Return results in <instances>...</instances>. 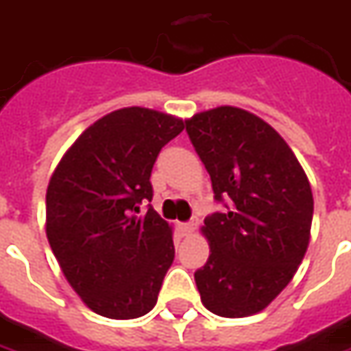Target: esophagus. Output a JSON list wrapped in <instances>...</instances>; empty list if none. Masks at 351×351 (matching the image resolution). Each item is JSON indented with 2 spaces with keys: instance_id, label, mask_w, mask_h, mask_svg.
<instances>
[{
  "instance_id": "1",
  "label": "esophagus",
  "mask_w": 351,
  "mask_h": 351,
  "mask_svg": "<svg viewBox=\"0 0 351 351\" xmlns=\"http://www.w3.org/2000/svg\"><path fill=\"white\" fill-rule=\"evenodd\" d=\"M194 230H195L194 221H192V223H184V225H180V232H182L184 236H190Z\"/></svg>"
}]
</instances>
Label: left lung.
<instances>
[{
	"instance_id": "1",
	"label": "left lung",
	"mask_w": 351,
	"mask_h": 351,
	"mask_svg": "<svg viewBox=\"0 0 351 351\" xmlns=\"http://www.w3.org/2000/svg\"><path fill=\"white\" fill-rule=\"evenodd\" d=\"M225 213L207 217L209 259L195 271L202 304L219 317L263 311L294 278L306 256L313 194L304 167L273 126L240 107L186 119Z\"/></svg>"
}]
</instances>
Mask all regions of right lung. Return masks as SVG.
I'll return each mask as SVG.
<instances>
[{
	"label": "right lung",
	"instance_id": "add662e5",
	"mask_svg": "<svg viewBox=\"0 0 351 351\" xmlns=\"http://www.w3.org/2000/svg\"><path fill=\"white\" fill-rule=\"evenodd\" d=\"M184 121L123 107L90 125L57 163L45 192V234L63 275L94 313L138 319L157 304L175 259L173 226L152 207V169Z\"/></svg>",
	"mask_w": 351,
	"mask_h": 351
}]
</instances>
